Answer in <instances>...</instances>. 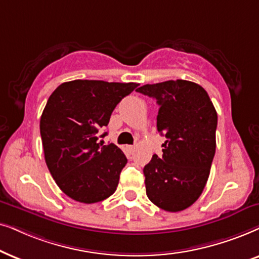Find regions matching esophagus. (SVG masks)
I'll return each mask as SVG.
<instances>
[{"label": "esophagus", "mask_w": 259, "mask_h": 259, "mask_svg": "<svg viewBox=\"0 0 259 259\" xmlns=\"http://www.w3.org/2000/svg\"><path fill=\"white\" fill-rule=\"evenodd\" d=\"M126 150L129 151L130 154H133L134 151H135V147H134V146H126Z\"/></svg>", "instance_id": "obj_1"}]
</instances>
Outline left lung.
<instances>
[{
	"label": "left lung",
	"instance_id": "8db88e82",
	"mask_svg": "<svg viewBox=\"0 0 259 259\" xmlns=\"http://www.w3.org/2000/svg\"><path fill=\"white\" fill-rule=\"evenodd\" d=\"M136 91L156 99L157 132L167 139L162 157L153 155L143 168L147 195L164 211H184L198 200L208 180L217 111L205 89L193 81L147 84Z\"/></svg>",
	"mask_w": 259,
	"mask_h": 259
}]
</instances>
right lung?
I'll return each instance as SVG.
<instances>
[{
	"instance_id": "right-lung-1",
	"label": "right lung",
	"mask_w": 259,
	"mask_h": 259,
	"mask_svg": "<svg viewBox=\"0 0 259 259\" xmlns=\"http://www.w3.org/2000/svg\"><path fill=\"white\" fill-rule=\"evenodd\" d=\"M137 86L78 79L63 82L48 98L40 119L45 161L57 185L71 199L95 204L115 193L127 160L113 143H98L99 130Z\"/></svg>"
}]
</instances>
